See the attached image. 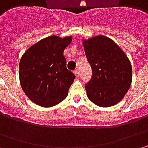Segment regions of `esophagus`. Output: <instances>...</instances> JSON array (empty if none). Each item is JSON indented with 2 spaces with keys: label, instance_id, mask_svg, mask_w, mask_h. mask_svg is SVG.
I'll return each instance as SVG.
<instances>
[{
  "label": "esophagus",
  "instance_id": "esophagus-1",
  "mask_svg": "<svg viewBox=\"0 0 148 148\" xmlns=\"http://www.w3.org/2000/svg\"><path fill=\"white\" fill-rule=\"evenodd\" d=\"M74 73H75V75L77 76V77H80V71H79L78 69H77V70H75V71H74Z\"/></svg>",
  "mask_w": 148,
  "mask_h": 148
}]
</instances>
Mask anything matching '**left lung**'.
I'll use <instances>...</instances> for the list:
<instances>
[{"instance_id": "8db88e82", "label": "left lung", "mask_w": 148, "mask_h": 148, "mask_svg": "<svg viewBox=\"0 0 148 148\" xmlns=\"http://www.w3.org/2000/svg\"><path fill=\"white\" fill-rule=\"evenodd\" d=\"M87 61L92 69L86 84L90 101L101 107L116 105L132 82V66L121 49L109 38L96 36L83 42Z\"/></svg>"}]
</instances>
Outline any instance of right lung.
<instances>
[{
  "mask_svg": "<svg viewBox=\"0 0 148 148\" xmlns=\"http://www.w3.org/2000/svg\"><path fill=\"white\" fill-rule=\"evenodd\" d=\"M71 37L45 38L31 46L20 62L23 90L35 104L51 107L66 97L76 76L66 68L64 49Z\"/></svg>",
  "mask_w": 148,
  "mask_h": 148,
  "instance_id": "right-lung-1",
  "label": "right lung"
}]
</instances>
